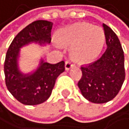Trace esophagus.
<instances>
[{
    "label": "esophagus",
    "instance_id": "34e87169",
    "mask_svg": "<svg viewBox=\"0 0 129 129\" xmlns=\"http://www.w3.org/2000/svg\"><path fill=\"white\" fill-rule=\"evenodd\" d=\"M73 66H74V64H73L72 61H71V60L66 61V62H65V68H66V70H69L70 68H72Z\"/></svg>",
    "mask_w": 129,
    "mask_h": 129
}]
</instances>
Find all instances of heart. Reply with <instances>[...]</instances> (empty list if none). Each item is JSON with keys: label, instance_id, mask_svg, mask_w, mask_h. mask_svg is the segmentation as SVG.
<instances>
[{"label": "heart", "instance_id": "b5f03b06", "mask_svg": "<svg viewBox=\"0 0 129 129\" xmlns=\"http://www.w3.org/2000/svg\"><path fill=\"white\" fill-rule=\"evenodd\" d=\"M61 44L72 46V54L76 61L86 62L100 54L105 42L102 29L86 23H78L61 31Z\"/></svg>", "mask_w": 129, "mask_h": 129}]
</instances>
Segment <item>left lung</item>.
<instances>
[{
  "label": "left lung",
  "instance_id": "left-lung-1",
  "mask_svg": "<svg viewBox=\"0 0 129 129\" xmlns=\"http://www.w3.org/2000/svg\"><path fill=\"white\" fill-rule=\"evenodd\" d=\"M107 48L98 60L81 66L82 76L78 87L85 98L95 104H103L118 95L125 79L124 55L119 38L103 24Z\"/></svg>",
  "mask_w": 129,
  "mask_h": 129
}]
</instances>
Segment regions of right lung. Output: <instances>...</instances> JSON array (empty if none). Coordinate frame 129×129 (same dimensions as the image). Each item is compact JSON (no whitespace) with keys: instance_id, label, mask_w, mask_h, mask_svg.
Returning a JSON list of instances; mask_svg holds the SVG:
<instances>
[{"instance_id":"right-lung-1","label":"right lung","mask_w":129,"mask_h":129,"mask_svg":"<svg viewBox=\"0 0 129 129\" xmlns=\"http://www.w3.org/2000/svg\"><path fill=\"white\" fill-rule=\"evenodd\" d=\"M52 27L53 23L47 20L32 22L15 37L7 50L4 64L6 87L24 105H35L46 101L51 95L57 76L65 71L64 61L51 64L43 60L33 74L23 75L19 71V48L32 42L40 44L50 43Z\"/></svg>"}]
</instances>
